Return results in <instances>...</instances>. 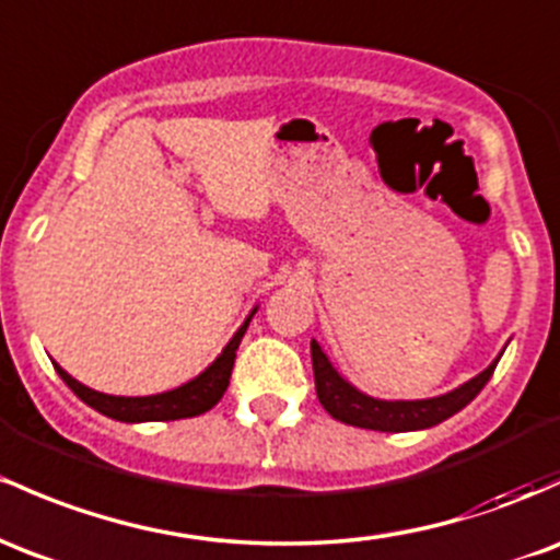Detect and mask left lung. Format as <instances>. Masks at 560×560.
I'll return each instance as SVG.
<instances>
[{
    "label": "left lung",
    "mask_w": 560,
    "mask_h": 560,
    "mask_svg": "<svg viewBox=\"0 0 560 560\" xmlns=\"http://www.w3.org/2000/svg\"><path fill=\"white\" fill-rule=\"evenodd\" d=\"M311 359H313V380H316V396L322 407L329 411L335 420L346 422L353 428L383 430V433H404V430H425L450 420L459 409L468 407L472 398L481 393L489 383L497 361L481 374L468 380L465 385L454 388L444 396L417 398V401H385L361 393L355 385H350L340 372L331 366L329 355L324 353L316 340H311Z\"/></svg>",
    "instance_id": "1"
}]
</instances>
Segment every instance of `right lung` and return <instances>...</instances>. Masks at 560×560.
Here are the masks:
<instances>
[{"label":"right lung","instance_id":"add662e5","mask_svg":"<svg viewBox=\"0 0 560 560\" xmlns=\"http://www.w3.org/2000/svg\"><path fill=\"white\" fill-rule=\"evenodd\" d=\"M255 313L257 308H252L249 316L244 318L242 327L236 329V335L229 340V346L223 348V353H220L205 372L196 374V377L188 380V383H183L180 388L156 393V396H108V393L92 390L88 385L79 383V380H73L71 374L60 370L58 364H55V370H58L60 377H63V383L69 385V388L77 393L88 407L110 417V420H119V422L186 420V417L205 415V411H210L214 404L223 398L233 372V361H236L238 342H242L244 331H247Z\"/></svg>","mask_w":560,"mask_h":560}]
</instances>
